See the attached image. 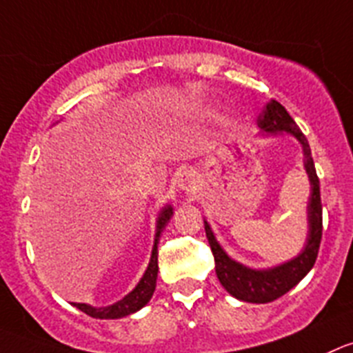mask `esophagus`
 Wrapping results in <instances>:
<instances>
[{
  "label": "esophagus",
  "mask_w": 353,
  "mask_h": 353,
  "mask_svg": "<svg viewBox=\"0 0 353 353\" xmlns=\"http://www.w3.org/2000/svg\"><path fill=\"white\" fill-rule=\"evenodd\" d=\"M177 188L186 195H193L196 192V179L192 170H183L177 179Z\"/></svg>",
  "instance_id": "1"
}]
</instances>
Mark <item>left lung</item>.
Masks as SVG:
<instances>
[{
	"mask_svg": "<svg viewBox=\"0 0 353 353\" xmlns=\"http://www.w3.org/2000/svg\"><path fill=\"white\" fill-rule=\"evenodd\" d=\"M256 125L263 137H279L288 134L301 144L303 167L308 176V183H310V196L306 203L308 230H306L305 245L299 254L289 261L272 266V268H252V266L233 259L223 249L205 217H203V225H205L207 240H209L214 263H216V275L226 292L245 303H270L291 291L305 279L306 273L314 268L322 239V203L321 186H319V177L315 172L310 144L303 136L298 125L294 123L291 114L285 111V108L281 102L272 99L258 114Z\"/></svg>",
	"mask_w": 353,
	"mask_h": 353,
	"instance_id": "8db88e82",
	"label": "left lung"
}]
</instances>
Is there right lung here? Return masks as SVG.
Instances as JSON below:
<instances>
[{"instance_id": "obj_1", "label": "right lung", "mask_w": 353, "mask_h": 353, "mask_svg": "<svg viewBox=\"0 0 353 353\" xmlns=\"http://www.w3.org/2000/svg\"><path fill=\"white\" fill-rule=\"evenodd\" d=\"M174 216L172 203H165L161 207L160 212L157 216V225H154V239H153V249H151V258L148 263V268L144 270L141 281L137 285L132 289L128 294H125L120 301L113 303L108 306H92L87 303H72V306H77L78 310L83 314L90 315L94 319H121L127 315L136 314L143 306L150 303L151 296H153L154 288H157V276H158V243H160V236L169 225L170 217Z\"/></svg>"}]
</instances>
